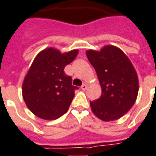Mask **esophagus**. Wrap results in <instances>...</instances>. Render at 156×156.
Here are the masks:
<instances>
[{
    "mask_svg": "<svg viewBox=\"0 0 156 156\" xmlns=\"http://www.w3.org/2000/svg\"><path fill=\"white\" fill-rule=\"evenodd\" d=\"M86 89H87V84L83 83V84L81 86V89L82 90H86Z\"/></svg>",
    "mask_w": 156,
    "mask_h": 156,
    "instance_id": "34e87169",
    "label": "esophagus"
}]
</instances>
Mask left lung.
<instances>
[{"mask_svg":"<svg viewBox=\"0 0 156 156\" xmlns=\"http://www.w3.org/2000/svg\"><path fill=\"white\" fill-rule=\"evenodd\" d=\"M89 62L95 69L102 94L90 101L94 115L108 122L119 119L136 101L139 79L134 67L124 52L113 45H106L100 51H86Z\"/></svg>","mask_w":156,"mask_h":156,"instance_id":"left-lung-1","label":"left lung"}]
</instances>
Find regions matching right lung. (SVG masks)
I'll return each mask as SVG.
<instances>
[{
	"instance_id": "obj_1",
	"label": "right lung",
	"mask_w": 156,
	"mask_h": 156,
	"mask_svg": "<svg viewBox=\"0 0 156 156\" xmlns=\"http://www.w3.org/2000/svg\"><path fill=\"white\" fill-rule=\"evenodd\" d=\"M78 50L62 54L49 48L38 54L23 83V97L28 108L44 120L64 115L70 106L78 87L64 68L76 58Z\"/></svg>"
}]
</instances>
